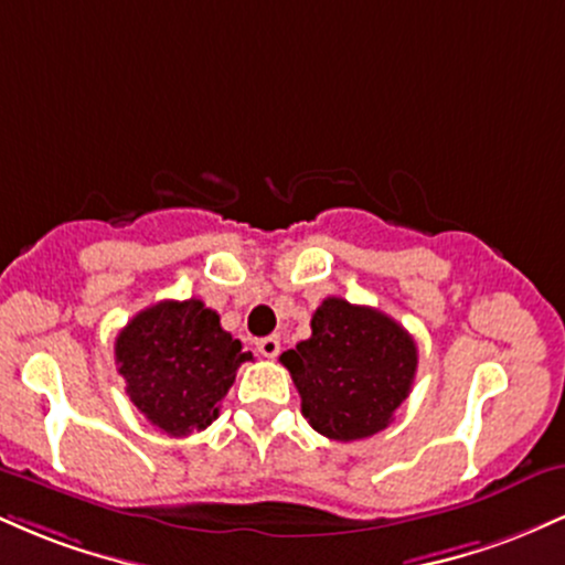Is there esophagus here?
Instances as JSON below:
<instances>
[{"instance_id":"esophagus-1","label":"esophagus","mask_w":565,"mask_h":565,"mask_svg":"<svg viewBox=\"0 0 565 565\" xmlns=\"http://www.w3.org/2000/svg\"><path fill=\"white\" fill-rule=\"evenodd\" d=\"M278 350H281V340H278L276 334L263 337V340H257V353L265 355V359H276Z\"/></svg>"}]
</instances>
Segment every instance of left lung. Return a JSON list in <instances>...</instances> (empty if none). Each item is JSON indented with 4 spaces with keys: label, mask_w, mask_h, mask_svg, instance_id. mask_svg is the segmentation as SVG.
I'll return each instance as SVG.
<instances>
[{
    "label": "left lung",
    "mask_w": 565,
    "mask_h": 565,
    "mask_svg": "<svg viewBox=\"0 0 565 565\" xmlns=\"http://www.w3.org/2000/svg\"><path fill=\"white\" fill-rule=\"evenodd\" d=\"M310 329L308 340L281 353L310 427L332 440L385 430L417 372L412 334L382 310L342 297H327Z\"/></svg>",
    "instance_id": "left-lung-1"
}]
</instances>
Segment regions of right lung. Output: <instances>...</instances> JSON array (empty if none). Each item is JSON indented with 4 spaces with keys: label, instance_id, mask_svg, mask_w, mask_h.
I'll return each instance as SVG.
<instances>
[{
    "label": "right lung",
    "instance_id": "obj_1",
    "mask_svg": "<svg viewBox=\"0 0 565 565\" xmlns=\"http://www.w3.org/2000/svg\"><path fill=\"white\" fill-rule=\"evenodd\" d=\"M114 353L129 401L174 438L215 423L238 366L252 361L201 300H164L140 310L116 337Z\"/></svg>",
    "mask_w": 565,
    "mask_h": 565
}]
</instances>
